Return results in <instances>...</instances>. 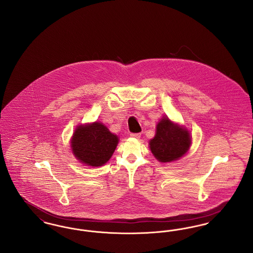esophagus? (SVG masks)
Returning <instances> with one entry per match:
<instances>
[{
    "mask_svg": "<svg viewBox=\"0 0 253 253\" xmlns=\"http://www.w3.org/2000/svg\"><path fill=\"white\" fill-rule=\"evenodd\" d=\"M130 135H131L132 137H134V138H139V137H140V133H139V132H131Z\"/></svg>",
    "mask_w": 253,
    "mask_h": 253,
    "instance_id": "34e87169",
    "label": "esophagus"
}]
</instances>
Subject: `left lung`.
<instances>
[{"instance_id": "1", "label": "left lung", "mask_w": 253, "mask_h": 253, "mask_svg": "<svg viewBox=\"0 0 253 253\" xmlns=\"http://www.w3.org/2000/svg\"><path fill=\"white\" fill-rule=\"evenodd\" d=\"M190 146V132L168 118H163L158 122L156 136L150 141V149L160 162L179 159L188 152Z\"/></svg>"}]
</instances>
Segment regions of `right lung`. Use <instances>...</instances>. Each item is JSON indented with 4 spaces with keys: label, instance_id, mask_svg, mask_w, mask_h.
Instances as JSON below:
<instances>
[{
    "label": "right lung",
    "instance_id": "obj_1",
    "mask_svg": "<svg viewBox=\"0 0 253 253\" xmlns=\"http://www.w3.org/2000/svg\"><path fill=\"white\" fill-rule=\"evenodd\" d=\"M119 138L102 123L79 126L73 134L72 151L81 162L98 167L105 164L114 154Z\"/></svg>",
    "mask_w": 253,
    "mask_h": 253
}]
</instances>
